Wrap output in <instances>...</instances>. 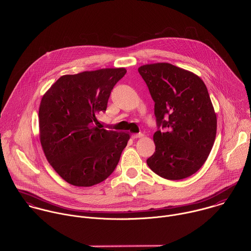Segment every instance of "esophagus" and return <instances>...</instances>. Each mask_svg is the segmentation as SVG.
<instances>
[{"label": "esophagus", "instance_id": "obj_1", "mask_svg": "<svg viewBox=\"0 0 251 251\" xmlns=\"http://www.w3.org/2000/svg\"><path fill=\"white\" fill-rule=\"evenodd\" d=\"M144 134L143 133H141V132H139V133H133L132 134V138H139V137H142Z\"/></svg>", "mask_w": 251, "mask_h": 251}]
</instances>
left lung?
<instances>
[{"instance_id": "obj_1", "label": "left lung", "mask_w": 251, "mask_h": 251, "mask_svg": "<svg viewBox=\"0 0 251 251\" xmlns=\"http://www.w3.org/2000/svg\"><path fill=\"white\" fill-rule=\"evenodd\" d=\"M138 72L155 103L158 126L155 152L146 163L162 178H187L206 162L217 134L208 89L199 76L170 63L142 65Z\"/></svg>"}]
</instances>
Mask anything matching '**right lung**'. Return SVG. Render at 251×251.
Returning <instances> with one entry per match:
<instances>
[{
    "mask_svg": "<svg viewBox=\"0 0 251 251\" xmlns=\"http://www.w3.org/2000/svg\"><path fill=\"white\" fill-rule=\"evenodd\" d=\"M126 73V68H105L63 75L43 95L40 143L49 164L67 183L91 187L117 167L129 134L94 123L106 111L111 91Z\"/></svg>",
    "mask_w": 251,
    "mask_h": 251,
    "instance_id": "add662e5",
    "label": "right lung"
}]
</instances>
